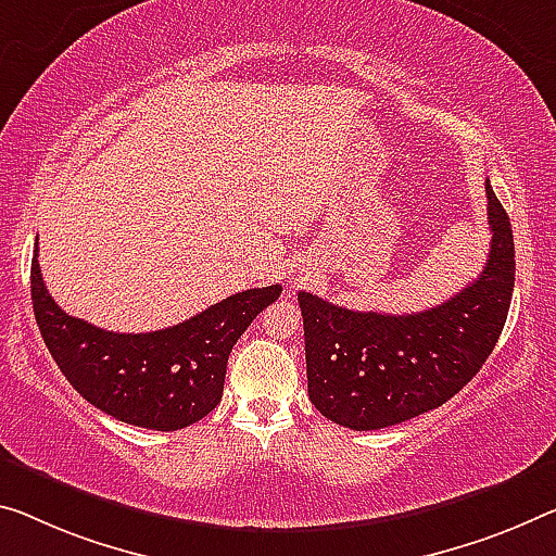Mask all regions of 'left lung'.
<instances>
[{
    "instance_id": "obj_1",
    "label": "left lung",
    "mask_w": 556,
    "mask_h": 556,
    "mask_svg": "<svg viewBox=\"0 0 556 556\" xmlns=\"http://www.w3.org/2000/svg\"><path fill=\"white\" fill-rule=\"evenodd\" d=\"M490 255L480 278L442 305L386 315L298 293L307 395L328 420L380 430L440 407L480 372L505 328L515 290L509 216L486 184Z\"/></svg>"
}]
</instances>
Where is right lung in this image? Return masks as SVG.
Wrapping results in <instances>:
<instances>
[{"instance_id": "obj_1", "label": "right lung", "mask_w": 556, "mask_h": 556, "mask_svg": "<svg viewBox=\"0 0 556 556\" xmlns=\"http://www.w3.org/2000/svg\"><path fill=\"white\" fill-rule=\"evenodd\" d=\"M280 290H243L174 328L111 332L66 315L41 280L39 249L31 258L34 318L64 378L101 413L161 432L199 422L220 403L230 350Z\"/></svg>"}]
</instances>
